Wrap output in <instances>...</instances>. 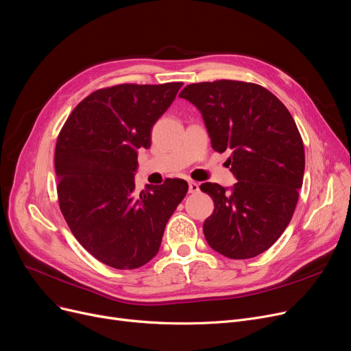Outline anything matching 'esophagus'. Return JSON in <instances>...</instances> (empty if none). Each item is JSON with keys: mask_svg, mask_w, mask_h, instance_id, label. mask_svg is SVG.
Here are the masks:
<instances>
[{"mask_svg": "<svg viewBox=\"0 0 351 351\" xmlns=\"http://www.w3.org/2000/svg\"><path fill=\"white\" fill-rule=\"evenodd\" d=\"M199 191V185H197V182L189 180V193H196Z\"/></svg>", "mask_w": 351, "mask_h": 351, "instance_id": "34e87169", "label": "esophagus"}]
</instances>
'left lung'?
Segmentation results:
<instances>
[{"label":"left lung","mask_w":351,"mask_h":351,"mask_svg":"<svg viewBox=\"0 0 351 351\" xmlns=\"http://www.w3.org/2000/svg\"><path fill=\"white\" fill-rule=\"evenodd\" d=\"M201 112L213 150H228L237 184L205 182L213 199L204 235L212 250L247 260L267 251L285 231L304 178V145L293 116L271 91L254 83L217 80L180 91Z\"/></svg>","instance_id":"8db88e82"}]
</instances>
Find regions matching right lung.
<instances>
[{
  "label": "right lung",
  "mask_w": 351,
  "mask_h": 351,
  "mask_svg": "<svg viewBox=\"0 0 351 351\" xmlns=\"http://www.w3.org/2000/svg\"><path fill=\"white\" fill-rule=\"evenodd\" d=\"M182 83L96 90L71 112L54 155L63 217L83 248L106 265L134 269L154 258L165 226L188 192L184 179L134 189L139 149Z\"/></svg>",
  "instance_id": "1"
}]
</instances>
